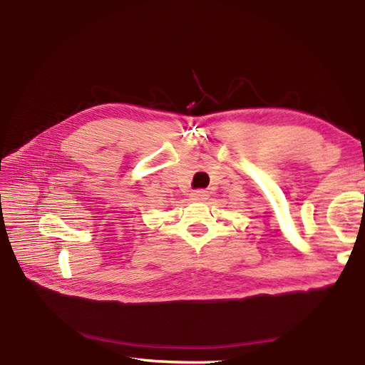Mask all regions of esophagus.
<instances>
[{
  "instance_id": "esophagus-1",
  "label": "esophagus",
  "mask_w": 365,
  "mask_h": 365,
  "mask_svg": "<svg viewBox=\"0 0 365 365\" xmlns=\"http://www.w3.org/2000/svg\"><path fill=\"white\" fill-rule=\"evenodd\" d=\"M207 197H208V193L205 190H195L190 193L192 201H205Z\"/></svg>"
}]
</instances>
